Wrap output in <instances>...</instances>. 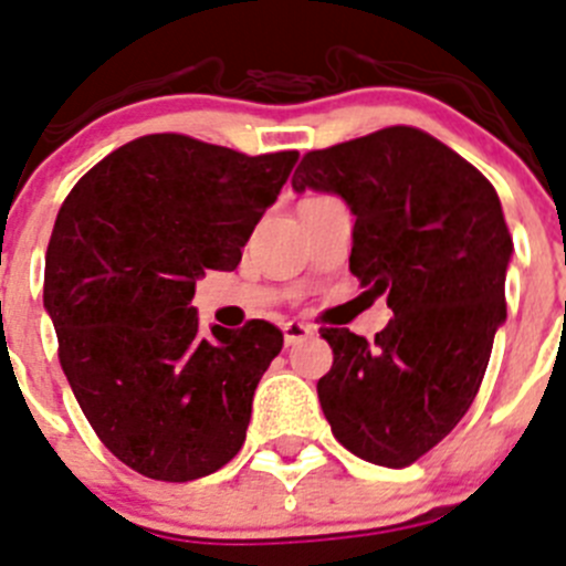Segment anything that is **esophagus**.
Wrapping results in <instances>:
<instances>
[{"label":"esophagus","mask_w":566,"mask_h":566,"mask_svg":"<svg viewBox=\"0 0 566 566\" xmlns=\"http://www.w3.org/2000/svg\"><path fill=\"white\" fill-rule=\"evenodd\" d=\"M282 332H284V343H287V346H295V343L313 337L315 326L313 324H301V321H287V324L282 326Z\"/></svg>","instance_id":"34e87169"}]
</instances>
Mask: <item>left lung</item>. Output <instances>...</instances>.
I'll return each mask as SVG.
<instances>
[{"mask_svg": "<svg viewBox=\"0 0 566 566\" xmlns=\"http://www.w3.org/2000/svg\"><path fill=\"white\" fill-rule=\"evenodd\" d=\"M295 192L340 195L355 214L348 271L394 318L371 343L321 329L332 346L318 399L337 441L402 469L455 430L505 321L514 242L497 192L467 158L408 125L313 150Z\"/></svg>", "mask_w": 566, "mask_h": 566, "instance_id": "8db88e82", "label": "left lung"}]
</instances>
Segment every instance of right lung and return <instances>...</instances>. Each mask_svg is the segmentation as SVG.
<instances>
[{"instance_id": "add662e5", "label": "right lung", "mask_w": 566, "mask_h": 566, "mask_svg": "<svg viewBox=\"0 0 566 566\" xmlns=\"http://www.w3.org/2000/svg\"><path fill=\"white\" fill-rule=\"evenodd\" d=\"M295 161L142 136L94 164L57 211L44 307L61 368L99 441L145 478H206L245 441L284 337L268 321L203 337L195 282L240 265Z\"/></svg>"}]
</instances>
